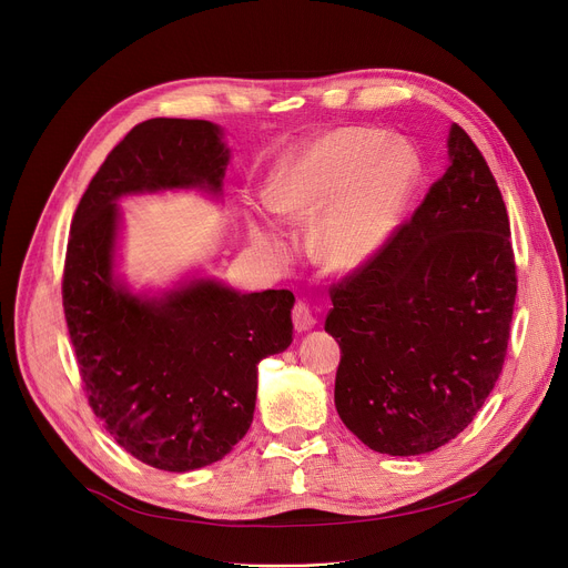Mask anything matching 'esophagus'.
<instances>
[{"instance_id": "1", "label": "esophagus", "mask_w": 568, "mask_h": 568, "mask_svg": "<svg viewBox=\"0 0 568 568\" xmlns=\"http://www.w3.org/2000/svg\"><path fill=\"white\" fill-rule=\"evenodd\" d=\"M292 322H294V329H296V332H308V329H311V326L315 324V313H313V308H311L308 302L300 300V302L294 304V308H292Z\"/></svg>"}]
</instances>
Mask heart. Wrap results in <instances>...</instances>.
I'll list each match as a JSON object with an SVG mask.
<instances>
[{
    "instance_id": "obj_1",
    "label": "heart",
    "mask_w": 568,
    "mask_h": 568,
    "mask_svg": "<svg viewBox=\"0 0 568 568\" xmlns=\"http://www.w3.org/2000/svg\"><path fill=\"white\" fill-rule=\"evenodd\" d=\"M419 161L384 131L345 126L322 135L274 182L266 195L272 212L311 221L313 253L332 272L366 264L392 234Z\"/></svg>"
}]
</instances>
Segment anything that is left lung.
Returning <instances> with one entry per match:
<instances>
[{
	"instance_id": "left-lung-1",
	"label": "left lung",
	"mask_w": 568,
	"mask_h": 568,
	"mask_svg": "<svg viewBox=\"0 0 568 568\" xmlns=\"http://www.w3.org/2000/svg\"><path fill=\"white\" fill-rule=\"evenodd\" d=\"M449 156L412 219L329 287L336 409L389 456L428 454L460 435L493 392L511 336L518 276L506 204L458 124Z\"/></svg>"
}]
</instances>
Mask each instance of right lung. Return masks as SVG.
I'll list each match as a JSON object with an SVG mask.
<instances>
[{"instance_id": "add662e5", "label": "right lung", "mask_w": 568, "mask_h": 568, "mask_svg": "<svg viewBox=\"0 0 568 568\" xmlns=\"http://www.w3.org/2000/svg\"><path fill=\"white\" fill-rule=\"evenodd\" d=\"M227 149L204 119H146L119 142L73 214L62 300L89 407L138 460L189 471L227 456L253 422L257 364L292 343L290 290L239 294L193 281L140 300L112 281L114 200L202 186Z\"/></svg>"}]
</instances>
